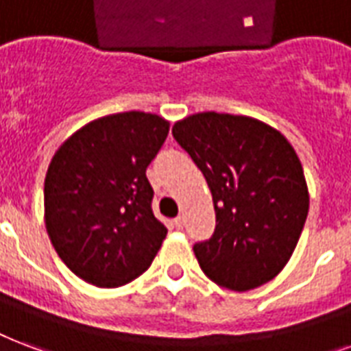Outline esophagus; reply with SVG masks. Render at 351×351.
<instances>
[{
  "instance_id": "34e87169",
  "label": "esophagus",
  "mask_w": 351,
  "mask_h": 351,
  "mask_svg": "<svg viewBox=\"0 0 351 351\" xmlns=\"http://www.w3.org/2000/svg\"><path fill=\"white\" fill-rule=\"evenodd\" d=\"M173 224H175V228L182 230V228H184V219H182V217H176L175 221H173Z\"/></svg>"
}]
</instances>
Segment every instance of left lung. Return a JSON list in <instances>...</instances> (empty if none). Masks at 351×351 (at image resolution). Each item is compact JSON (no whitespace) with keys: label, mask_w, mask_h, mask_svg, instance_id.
<instances>
[{"label":"left lung","mask_w":351,"mask_h":351,"mask_svg":"<svg viewBox=\"0 0 351 351\" xmlns=\"http://www.w3.org/2000/svg\"><path fill=\"white\" fill-rule=\"evenodd\" d=\"M173 136L213 197L215 232L193 247L200 269L232 291L271 282L293 256L309 210L291 143L258 119L217 112L175 123Z\"/></svg>","instance_id":"8db88e82"}]
</instances>
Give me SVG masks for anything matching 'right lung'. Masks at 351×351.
Masks as SVG:
<instances>
[{"instance_id":"obj_1","label":"right lung","mask_w":351,"mask_h":351,"mask_svg":"<svg viewBox=\"0 0 351 351\" xmlns=\"http://www.w3.org/2000/svg\"><path fill=\"white\" fill-rule=\"evenodd\" d=\"M169 134L156 114L101 117L64 141L44 184L45 228L68 269L121 287L151 267L167 228L152 213L145 171Z\"/></svg>"}]
</instances>
